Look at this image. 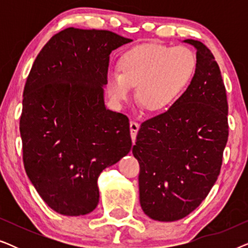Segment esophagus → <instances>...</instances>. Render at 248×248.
I'll return each mask as SVG.
<instances>
[{
  "label": "esophagus",
  "instance_id": "obj_1",
  "mask_svg": "<svg viewBox=\"0 0 248 248\" xmlns=\"http://www.w3.org/2000/svg\"><path fill=\"white\" fill-rule=\"evenodd\" d=\"M139 128H140V125H139L138 122L131 121V123H130V131H131L132 140H133V141L135 140V138H137V134H138Z\"/></svg>",
  "mask_w": 248,
  "mask_h": 248
}]
</instances>
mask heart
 Returning a JSON list of instances; mask_svg holds the SVG:
<instances>
[{
  "label": "heart",
  "instance_id": "b5f03b06",
  "mask_svg": "<svg viewBox=\"0 0 248 248\" xmlns=\"http://www.w3.org/2000/svg\"><path fill=\"white\" fill-rule=\"evenodd\" d=\"M120 72L108 71L107 93L115 104L131 97L137 86V99L147 110L160 111L174 103L192 80L196 55L187 46L144 44L121 57Z\"/></svg>",
  "mask_w": 248,
  "mask_h": 248
}]
</instances>
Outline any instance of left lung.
I'll return each mask as SVG.
<instances>
[{"mask_svg": "<svg viewBox=\"0 0 248 248\" xmlns=\"http://www.w3.org/2000/svg\"><path fill=\"white\" fill-rule=\"evenodd\" d=\"M196 48V70L187 89L168 110L144 121L132 152L140 165L144 213L159 221L184 218L201 204L218 178L228 141V101L215 56Z\"/></svg>", "mask_w": 248, "mask_h": 248, "instance_id": "obj_1", "label": "left lung"}]
</instances>
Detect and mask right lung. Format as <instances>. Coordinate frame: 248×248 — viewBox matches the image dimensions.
I'll list each match as a JSON object with an SVG mask.
<instances>
[{
    "mask_svg": "<svg viewBox=\"0 0 248 248\" xmlns=\"http://www.w3.org/2000/svg\"><path fill=\"white\" fill-rule=\"evenodd\" d=\"M132 39L66 28L43 47L23 89L20 134L26 172L49 208L83 216L99 201L97 179L131 150L126 115L106 109L111 50Z\"/></svg>",
    "mask_w": 248,
    "mask_h": 248,
    "instance_id": "add662e5",
    "label": "right lung"
}]
</instances>
